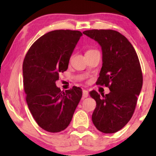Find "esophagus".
<instances>
[{"mask_svg":"<svg viewBox=\"0 0 156 156\" xmlns=\"http://www.w3.org/2000/svg\"><path fill=\"white\" fill-rule=\"evenodd\" d=\"M89 96V92L87 90H83V98H86Z\"/></svg>","mask_w":156,"mask_h":156,"instance_id":"1","label":"esophagus"}]
</instances>
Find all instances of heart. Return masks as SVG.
<instances>
[{"label": "heart", "mask_w": 156, "mask_h": 156, "mask_svg": "<svg viewBox=\"0 0 156 156\" xmlns=\"http://www.w3.org/2000/svg\"><path fill=\"white\" fill-rule=\"evenodd\" d=\"M88 51H89V50H88Z\"/></svg>", "instance_id": "obj_1"}]
</instances>
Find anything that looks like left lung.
<instances>
[{
	"label": "left lung",
	"mask_w": 156,
	"mask_h": 156,
	"mask_svg": "<svg viewBox=\"0 0 156 156\" xmlns=\"http://www.w3.org/2000/svg\"><path fill=\"white\" fill-rule=\"evenodd\" d=\"M83 34L101 44L103 66L96 84L110 90L102 96L95 90L89 92L97 104L93 124L104 133H115L129 122L135 111L143 83L139 58L131 43L118 31L92 29Z\"/></svg>",
	"instance_id": "left-lung-1"
}]
</instances>
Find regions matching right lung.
<instances>
[{
    "instance_id": "obj_1",
    "label": "right lung",
    "mask_w": 156,
    "mask_h": 156,
    "mask_svg": "<svg viewBox=\"0 0 156 156\" xmlns=\"http://www.w3.org/2000/svg\"><path fill=\"white\" fill-rule=\"evenodd\" d=\"M82 33L55 30L37 39L27 52L23 64L26 100L34 119L51 133L64 130L70 123L81 99L82 89L73 87L62 92L55 85L66 71Z\"/></svg>"
}]
</instances>
